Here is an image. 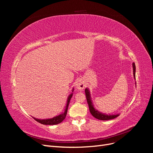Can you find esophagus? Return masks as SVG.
I'll return each mask as SVG.
<instances>
[{
    "label": "esophagus",
    "mask_w": 153,
    "mask_h": 153,
    "mask_svg": "<svg viewBox=\"0 0 153 153\" xmlns=\"http://www.w3.org/2000/svg\"><path fill=\"white\" fill-rule=\"evenodd\" d=\"M85 87V84L84 81L80 80L78 81L77 84H76V88L78 90H83Z\"/></svg>",
    "instance_id": "esophagus-1"
}]
</instances>
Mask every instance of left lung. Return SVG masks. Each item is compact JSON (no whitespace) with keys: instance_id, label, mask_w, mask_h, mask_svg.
<instances>
[{"instance_id":"1","label":"left lung","mask_w":153,"mask_h":153,"mask_svg":"<svg viewBox=\"0 0 153 153\" xmlns=\"http://www.w3.org/2000/svg\"><path fill=\"white\" fill-rule=\"evenodd\" d=\"M133 76L134 78H135V63H133ZM85 96H86V99L88 105H89V108L91 114L92 115V116L94 117L100 119V120H102V121H106V120H110V119H115V117H117L119 116V114L116 115H106L104 114H101V112H98V110H96L93 105H92V101L91 100V96H90V92L88 90V89H85Z\"/></svg>"}]
</instances>
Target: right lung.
I'll return each mask as SVG.
<instances>
[{"instance_id": "add662e5", "label": "right lung", "mask_w": 153, "mask_h": 153, "mask_svg": "<svg viewBox=\"0 0 153 153\" xmlns=\"http://www.w3.org/2000/svg\"><path fill=\"white\" fill-rule=\"evenodd\" d=\"M72 96H73V94L71 93L68 97V103L66 106V110L64 111V112L62 113V114H60L59 115H58V116L53 117L52 119H37L36 118H34V119L37 122H38L42 124H45V125H53V124H58L59 123H61V122H62L63 120L66 118L67 111H68V107Z\"/></svg>"}]
</instances>
